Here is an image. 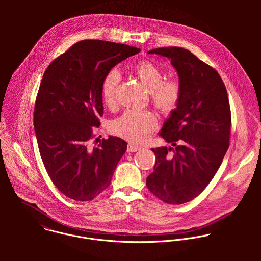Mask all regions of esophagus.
I'll use <instances>...</instances> for the list:
<instances>
[{"label":"esophagus","mask_w":261,"mask_h":261,"mask_svg":"<svg viewBox=\"0 0 261 261\" xmlns=\"http://www.w3.org/2000/svg\"><path fill=\"white\" fill-rule=\"evenodd\" d=\"M142 149L141 147L135 146V145H133V144H128V146H127V151H128V152H133V151H138V150H140V149Z\"/></svg>","instance_id":"1"}]
</instances>
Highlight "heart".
I'll return each mask as SVG.
<instances>
[{
  "label": "heart",
  "mask_w": 261,
  "mask_h": 261,
  "mask_svg": "<svg viewBox=\"0 0 261 261\" xmlns=\"http://www.w3.org/2000/svg\"><path fill=\"white\" fill-rule=\"evenodd\" d=\"M136 73L146 86L153 106L163 113H171L179 102L180 86L174 81H165L162 70L151 61H142L135 67ZM120 80L117 69H111L101 83V96L109 108L115 106V93ZM156 127V117L149 111H126L112 123L116 136L134 143H142Z\"/></svg>",
  "instance_id": "obj_1"
}]
</instances>
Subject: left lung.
<instances>
[{"label":"left lung","instance_id":"1","mask_svg":"<svg viewBox=\"0 0 261 261\" xmlns=\"http://www.w3.org/2000/svg\"><path fill=\"white\" fill-rule=\"evenodd\" d=\"M148 53L171 60L181 94L159 133L172 147L151 149L155 164L147 186L163 202L180 205L208 186L228 149L231 112L227 90L218 72L187 49L165 47Z\"/></svg>","mask_w":261,"mask_h":261}]
</instances>
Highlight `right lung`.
<instances>
[{
  "label": "right lung",
  "instance_id": "obj_1",
  "mask_svg": "<svg viewBox=\"0 0 261 261\" xmlns=\"http://www.w3.org/2000/svg\"><path fill=\"white\" fill-rule=\"evenodd\" d=\"M140 48L83 40L46 69L34 109V127L44 167L53 184L75 201H91L110 186L127 144L110 136L91 147V126L103 114L107 73Z\"/></svg>",
  "mask_w": 261,
  "mask_h": 261
}]
</instances>
